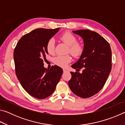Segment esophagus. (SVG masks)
<instances>
[{
	"instance_id": "34e87169",
	"label": "esophagus",
	"mask_w": 125,
	"mask_h": 125,
	"mask_svg": "<svg viewBox=\"0 0 125 125\" xmlns=\"http://www.w3.org/2000/svg\"><path fill=\"white\" fill-rule=\"evenodd\" d=\"M63 72L65 73V72H68V70L66 68H63Z\"/></svg>"
}]
</instances>
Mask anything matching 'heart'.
<instances>
[{"instance_id":"heart-1","label":"heart","mask_w":125,"mask_h":125,"mask_svg":"<svg viewBox=\"0 0 125 125\" xmlns=\"http://www.w3.org/2000/svg\"><path fill=\"white\" fill-rule=\"evenodd\" d=\"M60 39L68 46V52H70L74 57H78L81 56L84 51V47L82 44L77 41V39L73 33L69 31H66L61 36ZM46 50L48 53L53 54L55 52V41L52 38L47 42ZM72 60L70 55H63L57 56L54 59V62L58 66L64 67L68 64Z\"/></svg>"}]
</instances>
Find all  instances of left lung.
<instances>
[{
  "instance_id": "1",
  "label": "left lung",
  "mask_w": 125,
  "mask_h": 125,
  "mask_svg": "<svg viewBox=\"0 0 125 125\" xmlns=\"http://www.w3.org/2000/svg\"><path fill=\"white\" fill-rule=\"evenodd\" d=\"M73 32L83 38L84 46L79 60L72 67L77 72L83 69V72H71L68 85L76 95L90 98L103 88L110 73L111 47L104 38L94 31L86 29Z\"/></svg>"
}]
</instances>
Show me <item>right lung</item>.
Instances as JSON below:
<instances>
[{"mask_svg":"<svg viewBox=\"0 0 125 125\" xmlns=\"http://www.w3.org/2000/svg\"><path fill=\"white\" fill-rule=\"evenodd\" d=\"M40 28L21 38L15 48V73L25 91L35 98L43 99L54 92L63 70L57 65L44 68L47 42L60 30Z\"/></svg>","mask_w":125,"mask_h":125,"instance_id":"add662e5","label":"right lung"}]
</instances>
